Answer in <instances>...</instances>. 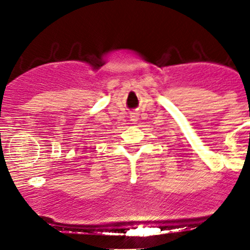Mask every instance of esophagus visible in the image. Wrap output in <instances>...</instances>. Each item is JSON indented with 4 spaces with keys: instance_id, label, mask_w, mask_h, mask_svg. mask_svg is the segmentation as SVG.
<instances>
[{
    "instance_id": "obj_1",
    "label": "esophagus",
    "mask_w": 250,
    "mask_h": 250,
    "mask_svg": "<svg viewBox=\"0 0 250 250\" xmlns=\"http://www.w3.org/2000/svg\"><path fill=\"white\" fill-rule=\"evenodd\" d=\"M130 121H132L133 123H137V121H138V113L133 112L132 115H130Z\"/></svg>"
}]
</instances>
